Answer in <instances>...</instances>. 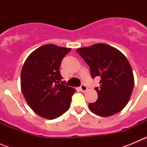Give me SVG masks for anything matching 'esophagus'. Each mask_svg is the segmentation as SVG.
Instances as JSON below:
<instances>
[{"label": "esophagus", "mask_w": 147, "mask_h": 147, "mask_svg": "<svg viewBox=\"0 0 147 147\" xmlns=\"http://www.w3.org/2000/svg\"><path fill=\"white\" fill-rule=\"evenodd\" d=\"M80 89H81V90L82 92H85V91H86L87 90H88V87H87L85 85H83L82 84V85L80 86Z\"/></svg>", "instance_id": "obj_1"}]
</instances>
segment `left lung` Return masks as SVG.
<instances>
[{"instance_id":"obj_1","label":"left lung","mask_w":147,"mask_h":147,"mask_svg":"<svg viewBox=\"0 0 147 147\" xmlns=\"http://www.w3.org/2000/svg\"><path fill=\"white\" fill-rule=\"evenodd\" d=\"M89 65L91 77L100 76V86L95 88L98 99L89 103L91 112L107 117L120 112L129 102L134 87L129 62L115 48L103 43L76 50Z\"/></svg>"}]
</instances>
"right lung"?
<instances>
[{
	"label": "right lung",
	"instance_id": "right-lung-1",
	"mask_svg": "<svg viewBox=\"0 0 147 147\" xmlns=\"http://www.w3.org/2000/svg\"><path fill=\"white\" fill-rule=\"evenodd\" d=\"M71 50L53 44L42 45L28 56L23 66L22 93L34 112L45 119H57L70 108L76 90L62 82L59 67Z\"/></svg>",
	"mask_w": 147,
	"mask_h": 147
}]
</instances>
